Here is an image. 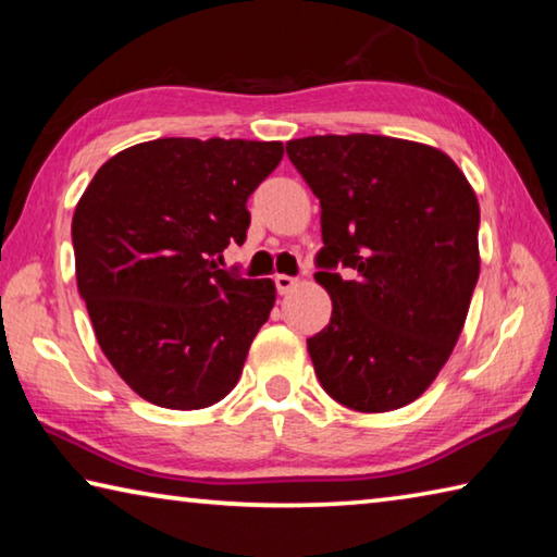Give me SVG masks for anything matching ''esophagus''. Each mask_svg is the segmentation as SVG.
<instances>
[{
	"instance_id": "esophagus-1",
	"label": "esophagus",
	"mask_w": 557,
	"mask_h": 557,
	"mask_svg": "<svg viewBox=\"0 0 557 557\" xmlns=\"http://www.w3.org/2000/svg\"><path fill=\"white\" fill-rule=\"evenodd\" d=\"M275 287L280 295H287L297 287V277H289V275H275Z\"/></svg>"
}]
</instances>
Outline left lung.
Returning <instances> with one entry per match:
<instances>
[{"instance_id": "1", "label": "left lung", "mask_w": 557, "mask_h": 557, "mask_svg": "<svg viewBox=\"0 0 557 557\" xmlns=\"http://www.w3.org/2000/svg\"><path fill=\"white\" fill-rule=\"evenodd\" d=\"M287 157L322 206L314 280L334 309L307 338L317 379L351 410L403 408L465 326L479 280L474 188L445 152L410 139L317 135L289 139Z\"/></svg>"}]
</instances>
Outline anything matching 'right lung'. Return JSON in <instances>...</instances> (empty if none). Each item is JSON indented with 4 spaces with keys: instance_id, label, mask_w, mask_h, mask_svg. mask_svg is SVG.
Instances as JSON below:
<instances>
[{
    "instance_id": "add662e5",
    "label": "right lung",
    "mask_w": 557,
    "mask_h": 557,
    "mask_svg": "<svg viewBox=\"0 0 557 557\" xmlns=\"http://www.w3.org/2000/svg\"><path fill=\"white\" fill-rule=\"evenodd\" d=\"M282 143L164 137L122 149L73 213L75 280L98 344L139 398L199 410L238 383L275 282L219 270Z\"/></svg>"
}]
</instances>
